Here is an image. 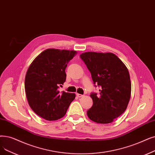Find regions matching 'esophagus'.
<instances>
[{
	"instance_id": "esophagus-1",
	"label": "esophagus",
	"mask_w": 155,
	"mask_h": 155,
	"mask_svg": "<svg viewBox=\"0 0 155 155\" xmlns=\"http://www.w3.org/2000/svg\"><path fill=\"white\" fill-rule=\"evenodd\" d=\"M76 95H77V96L78 97H83V96H84V95H82V94H78V93H77V94H76Z\"/></svg>"
}]
</instances>
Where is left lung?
I'll return each instance as SVG.
<instances>
[{"label": "left lung", "instance_id": "8db88e82", "mask_svg": "<svg viewBox=\"0 0 155 155\" xmlns=\"http://www.w3.org/2000/svg\"><path fill=\"white\" fill-rule=\"evenodd\" d=\"M80 57L91 72L94 86L100 87L99 95L91 94L93 105L87 111V116L98 124L111 123L122 115L129 104L131 94L129 70L111 52H87Z\"/></svg>", "mask_w": 155, "mask_h": 155}]
</instances>
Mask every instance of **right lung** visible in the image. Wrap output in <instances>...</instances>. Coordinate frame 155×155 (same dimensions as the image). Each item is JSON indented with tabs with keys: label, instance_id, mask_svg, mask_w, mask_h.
<instances>
[{
	"label": "right lung",
	"instance_id": "right-lung-1",
	"mask_svg": "<svg viewBox=\"0 0 155 155\" xmlns=\"http://www.w3.org/2000/svg\"><path fill=\"white\" fill-rule=\"evenodd\" d=\"M75 51L48 49L33 60L26 72L25 88L28 104L37 115L47 120L63 117L75 98L74 93L60 92L66 80L67 64Z\"/></svg>",
	"mask_w": 155,
	"mask_h": 155
}]
</instances>
